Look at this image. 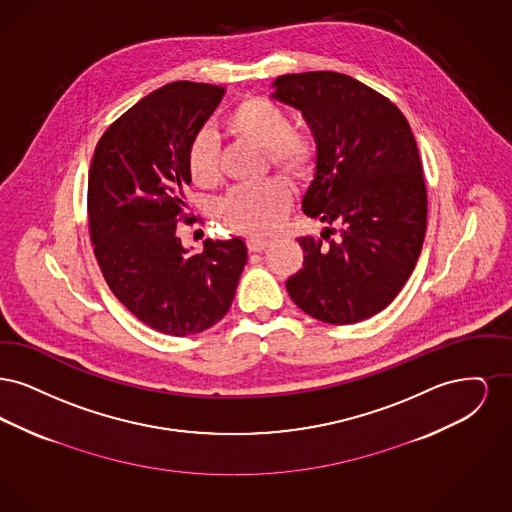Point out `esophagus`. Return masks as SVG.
Instances as JSON below:
<instances>
[{
  "mask_svg": "<svg viewBox=\"0 0 512 512\" xmlns=\"http://www.w3.org/2000/svg\"><path fill=\"white\" fill-rule=\"evenodd\" d=\"M270 244H272V242H270V240H265V238H249V240H247L249 251H255V253L265 251Z\"/></svg>",
  "mask_w": 512,
  "mask_h": 512,
  "instance_id": "esophagus-1",
  "label": "esophagus"
}]
</instances>
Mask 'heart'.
<instances>
[{
  "instance_id": "b5f03b06",
  "label": "heart",
  "mask_w": 512,
  "mask_h": 512,
  "mask_svg": "<svg viewBox=\"0 0 512 512\" xmlns=\"http://www.w3.org/2000/svg\"><path fill=\"white\" fill-rule=\"evenodd\" d=\"M228 134L265 147L268 163L295 178H309L317 169V140L292 130L286 111L265 98H247L224 117ZM186 165L195 184L213 186L220 178L219 146L211 132H197L186 153ZM292 190L282 178L234 186L217 205L220 219L247 234H268L284 220Z\"/></svg>"
}]
</instances>
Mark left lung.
<instances>
[{
    "mask_svg": "<svg viewBox=\"0 0 512 512\" xmlns=\"http://www.w3.org/2000/svg\"><path fill=\"white\" fill-rule=\"evenodd\" d=\"M274 88L317 140L303 213L340 224L338 240L330 228L322 240H297L303 268L288 278V293L328 324L370 318L401 292L424 244L428 197L411 126L390 99L347 74H284Z\"/></svg>",
    "mask_w": 512,
    "mask_h": 512,
    "instance_id": "left-lung-1",
    "label": "left lung"
}]
</instances>
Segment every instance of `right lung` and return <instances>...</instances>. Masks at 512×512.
I'll return each instance as SVG.
<instances>
[{"mask_svg":"<svg viewBox=\"0 0 512 512\" xmlns=\"http://www.w3.org/2000/svg\"><path fill=\"white\" fill-rule=\"evenodd\" d=\"M224 88L171 82L99 138L88 174V228L101 274L122 305L149 328L199 334L224 317L247 263L244 240H205L188 253L176 228L190 224L186 153Z\"/></svg>","mask_w":512,"mask_h":512,"instance_id":"1","label":"right lung"}]
</instances>
